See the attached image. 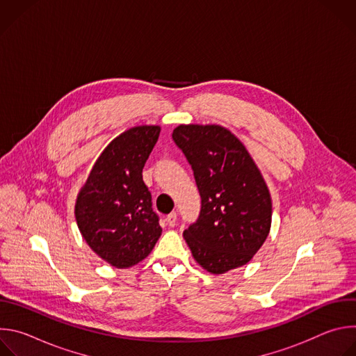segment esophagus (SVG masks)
Masks as SVG:
<instances>
[{"label": "esophagus", "instance_id": "1", "mask_svg": "<svg viewBox=\"0 0 356 356\" xmlns=\"http://www.w3.org/2000/svg\"><path fill=\"white\" fill-rule=\"evenodd\" d=\"M166 222H168L169 227H175L176 222H177V214H176V213L169 214V216L166 217Z\"/></svg>", "mask_w": 356, "mask_h": 356}]
</instances>
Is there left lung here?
I'll return each instance as SVG.
<instances>
[{
	"label": "left lung",
	"mask_w": 356,
	"mask_h": 356,
	"mask_svg": "<svg viewBox=\"0 0 356 356\" xmlns=\"http://www.w3.org/2000/svg\"><path fill=\"white\" fill-rule=\"evenodd\" d=\"M172 138L191 165L201 197L183 236L198 265L221 275L246 265L272 222L268 186L242 142L220 125H179Z\"/></svg>",
	"instance_id": "left-lung-1"
}]
</instances>
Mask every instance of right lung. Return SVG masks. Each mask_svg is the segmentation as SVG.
I'll return each mask as SVG.
<instances>
[{"label": "right lung", "mask_w": 356, "mask_h": 356, "mask_svg": "<svg viewBox=\"0 0 356 356\" xmlns=\"http://www.w3.org/2000/svg\"><path fill=\"white\" fill-rule=\"evenodd\" d=\"M159 134L161 127L142 125L111 140L77 195L74 214L83 238L101 259L118 269L145 259L162 234L142 179Z\"/></svg>", "instance_id": "obj_1"}]
</instances>
